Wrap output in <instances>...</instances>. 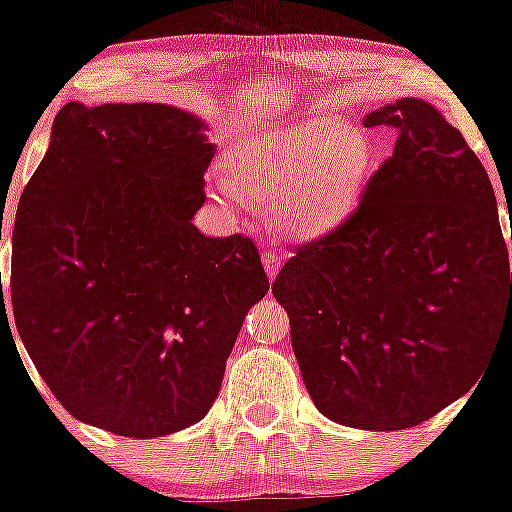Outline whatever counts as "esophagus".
Segmentation results:
<instances>
[{"label": "esophagus", "mask_w": 512, "mask_h": 512, "mask_svg": "<svg viewBox=\"0 0 512 512\" xmlns=\"http://www.w3.org/2000/svg\"><path fill=\"white\" fill-rule=\"evenodd\" d=\"M262 264H264V272H267L269 279H274L276 274H279L281 269V257L276 248H269V245H264L262 248Z\"/></svg>", "instance_id": "34e87169"}]
</instances>
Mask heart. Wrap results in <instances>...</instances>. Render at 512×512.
Masks as SVG:
<instances>
[{
    "label": "heart",
    "mask_w": 512,
    "mask_h": 512,
    "mask_svg": "<svg viewBox=\"0 0 512 512\" xmlns=\"http://www.w3.org/2000/svg\"><path fill=\"white\" fill-rule=\"evenodd\" d=\"M373 163V139L337 115L260 129L226 154L231 179L250 195L269 197L276 228L291 238H315L337 226L361 195ZM232 183L219 180V192L236 202Z\"/></svg>",
    "instance_id": "obj_1"
}]
</instances>
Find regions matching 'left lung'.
<instances>
[{
  "mask_svg": "<svg viewBox=\"0 0 512 512\" xmlns=\"http://www.w3.org/2000/svg\"><path fill=\"white\" fill-rule=\"evenodd\" d=\"M366 127L399 132L361 202L296 245L274 279L315 407L366 431L419 426L469 392L512 339V272L484 166L431 103Z\"/></svg>",
  "mask_w": 512,
  "mask_h": 512,
  "instance_id": "left-lung-1",
  "label": "left lung"
}]
</instances>
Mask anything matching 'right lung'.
I'll return each mask as SVG.
<instances>
[{
	"mask_svg": "<svg viewBox=\"0 0 512 512\" xmlns=\"http://www.w3.org/2000/svg\"><path fill=\"white\" fill-rule=\"evenodd\" d=\"M202 129L170 105L67 103L19 199L16 330L57 402L117 436L197 424L269 291L252 238L192 223L214 158Z\"/></svg>",
	"mask_w": 512,
	"mask_h": 512,
	"instance_id": "add662e5",
	"label": "right lung"
}]
</instances>
